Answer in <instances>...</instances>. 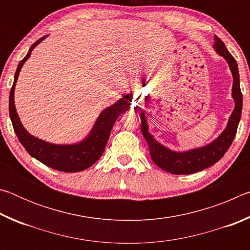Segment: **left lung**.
<instances>
[{"instance_id": "8db88e82", "label": "left lung", "mask_w": 250, "mask_h": 250, "mask_svg": "<svg viewBox=\"0 0 250 250\" xmlns=\"http://www.w3.org/2000/svg\"><path fill=\"white\" fill-rule=\"evenodd\" d=\"M214 40V48L221 56L226 59L231 70L232 78H234L231 96L235 100V109L229 117L226 129L223 131L216 140L203 147L186 152H174L168 150L167 147L156 142L149 133L145 111L141 109V131L146 142L149 143L151 159L159 167L172 173V174H192V173L202 171L213 166L221 160L226 151L229 149L236 135L237 128H238L243 109V95L240 91L238 66H237L236 59L228 52L221 39L215 35Z\"/></svg>"}]
</instances>
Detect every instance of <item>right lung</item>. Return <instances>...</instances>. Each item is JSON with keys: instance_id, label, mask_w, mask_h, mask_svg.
I'll use <instances>...</instances> for the list:
<instances>
[{"instance_id": "right-lung-1", "label": "right lung", "mask_w": 250, "mask_h": 250, "mask_svg": "<svg viewBox=\"0 0 250 250\" xmlns=\"http://www.w3.org/2000/svg\"><path fill=\"white\" fill-rule=\"evenodd\" d=\"M44 39L45 37L36 41L31 46L27 55L20 62L18 69H16L14 83L10 92V103H8V110H10L12 125H13L15 133L18 135L20 142L25 147V150L33 158L44 163L45 166L52 167L54 170L69 173L86 170V168L96 163L100 159L101 154L104 153L112 126L115 125L118 117L130 108L129 105L131 104V97H132V95H125L124 98L117 101L115 104L104 109L100 113L98 120H97L89 135L82 142L69 146H58L52 145V143L45 142L33 137L24 129L23 125L20 121L14 104V89L16 80H18L19 74L21 69H22L24 62L31 56L33 48L37 44H40Z\"/></svg>"}]
</instances>
